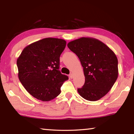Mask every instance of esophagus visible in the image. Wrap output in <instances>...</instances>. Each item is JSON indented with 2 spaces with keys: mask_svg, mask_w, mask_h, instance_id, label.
<instances>
[{
  "mask_svg": "<svg viewBox=\"0 0 134 134\" xmlns=\"http://www.w3.org/2000/svg\"><path fill=\"white\" fill-rule=\"evenodd\" d=\"M69 77L71 79H72V78H73V74H72V73H70V75H69Z\"/></svg>",
  "mask_w": 134,
  "mask_h": 134,
  "instance_id": "34e87169",
  "label": "esophagus"
}]
</instances>
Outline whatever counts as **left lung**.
I'll list each match as a JSON object with an SVG mask.
<instances>
[{
    "label": "left lung",
    "instance_id": "left-lung-1",
    "mask_svg": "<svg viewBox=\"0 0 134 134\" xmlns=\"http://www.w3.org/2000/svg\"><path fill=\"white\" fill-rule=\"evenodd\" d=\"M67 46L83 67L85 82L77 89L78 93L87 100H98L109 92L118 76L116 55L103 42L93 38H80Z\"/></svg>",
    "mask_w": 134,
    "mask_h": 134
}]
</instances>
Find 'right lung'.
<instances>
[{
  "label": "right lung",
  "mask_w": 134,
  "mask_h": 134,
  "mask_svg": "<svg viewBox=\"0 0 134 134\" xmlns=\"http://www.w3.org/2000/svg\"><path fill=\"white\" fill-rule=\"evenodd\" d=\"M66 41L47 38L26 46L17 59L18 77L29 94L47 102L61 93V87L68 76L60 71V57Z\"/></svg>",
  "instance_id": "add662e5"
}]
</instances>
